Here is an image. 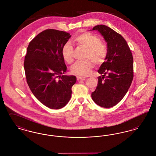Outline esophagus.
Masks as SVG:
<instances>
[{
  "mask_svg": "<svg viewBox=\"0 0 156 156\" xmlns=\"http://www.w3.org/2000/svg\"><path fill=\"white\" fill-rule=\"evenodd\" d=\"M76 79H77V80H78V81H80V80H81V81H83V80H85V78H83V77H81V76H76Z\"/></svg>",
  "mask_w": 156,
  "mask_h": 156,
  "instance_id": "esophagus-1",
  "label": "esophagus"
}]
</instances>
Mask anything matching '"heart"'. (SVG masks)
Wrapping results in <instances>:
<instances>
[{
  "label": "heart",
  "mask_w": 156,
  "mask_h": 156,
  "mask_svg": "<svg viewBox=\"0 0 156 156\" xmlns=\"http://www.w3.org/2000/svg\"><path fill=\"white\" fill-rule=\"evenodd\" d=\"M73 41L75 44L86 48L85 58L89 59L75 62L71 68V73L82 76H88L90 74L94 67L92 60L98 65L104 62L107 55L106 47L100 41L99 38L96 34L87 31L77 33L73 38ZM73 51V46L68 43H66L62 47V57L68 64H71L74 61Z\"/></svg>",
  "instance_id": "obj_1"
}]
</instances>
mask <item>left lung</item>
I'll return each mask as SVG.
<instances>
[{
  "label": "left lung",
  "instance_id": "8db88e82",
  "mask_svg": "<svg viewBox=\"0 0 156 156\" xmlns=\"http://www.w3.org/2000/svg\"><path fill=\"white\" fill-rule=\"evenodd\" d=\"M107 43V55L98 73L97 88L91 94L95 104L111 108L126 95L133 78V58L127 43L120 34L103 24L95 26Z\"/></svg>",
  "mask_w": 156,
  "mask_h": 156
}]
</instances>
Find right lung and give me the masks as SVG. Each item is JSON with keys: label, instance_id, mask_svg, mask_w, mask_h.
Wrapping results in <instances>:
<instances>
[{"label": "right lung", "instance_id": "add662e5", "mask_svg": "<svg viewBox=\"0 0 156 156\" xmlns=\"http://www.w3.org/2000/svg\"><path fill=\"white\" fill-rule=\"evenodd\" d=\"M71 37L63 31L47 29L29 43L24 61L27 84L37 99L47 107L59 109L70 100L74 75L67 71L61 55L62 47Z\"/></svg>", "mask_w": 156, "mask_h": 156}]
</instances>
